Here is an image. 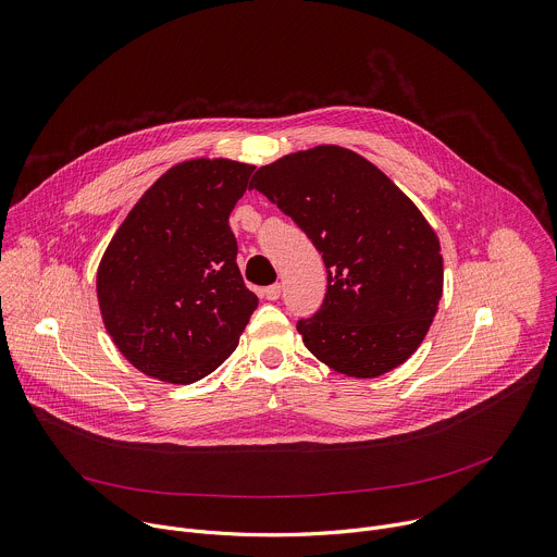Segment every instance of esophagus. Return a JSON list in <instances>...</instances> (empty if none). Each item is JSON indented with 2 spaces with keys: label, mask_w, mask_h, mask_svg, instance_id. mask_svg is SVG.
Here are the masks:
<instances>
[{
  "label": "esophagus",
  "mask_w": 557,
  "mask_h": 557,
  "mask_svg": "<svg viewBox=\"0 0 557 557\" xmlns=\"http://www.w3.org/2000/svg\"><path fill=\"white\" fill-rule=\"evenodd\" d=\"M264 297H267L269 301H275V299L280 297V284H271V286H267V288H264Z\"/></svg>",
  "instance_id": "1"
}]
</instances>
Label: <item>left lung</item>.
Segmentation results:
<instances>
[{
	"instance_id": "1",
	"label": "left lung",
	"mask_w": 557,
	"mask_h": 557,
	"mask_svg": "<svg viewBox=\"0 0 557 557\" xmlns=\"http://www.w3.org/2000/svg\"><path fill=\"white\" fill-rule=\"evenodd\" d=\"M249 189L290 215L324 258V304L297 322L304 346L357 379L412 357L443 295L438 237L417 205L363 156L337 145L260 168Z\"/></svg>"
}]
</instances>
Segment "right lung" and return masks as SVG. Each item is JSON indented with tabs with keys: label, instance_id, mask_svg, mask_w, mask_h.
Instances as JSON below:
<instances>
[{
	"label": "right lung",
	"instance_id": "right-lung-1",
	"mask_svg": "<svg viewBox=\"0 0 557 557\" xmlns=\"http://www.w3.org/2000/svg\"><path fill=\"white\" fill-rule=\"evenodd\" d=\"M253 165L196 158L158 178L99 264L103 324L140 372L194 383L237 346L258 297L237 269L228 215Z\"/></svg>",
	"mask_w": 557,
	"mask_h": 557
}]
</instances>
